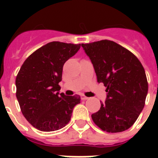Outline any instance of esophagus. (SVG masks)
<instances>
[{"instance_id":"1","label":"esophagus","mask_w":158,"mask_h":158,"mask_svg":"<svg viewBox=\"0 0 158 158\" xmlns=\"http://www.w3.org/2000/svg\"><path fill=\"white\" fill-rule=\"evenodd\" d=\"M81 99L82 100H87V99H89V98L86 96H84V95H81Z\"/></svg>"}]
</instances>
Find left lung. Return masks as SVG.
<instances>
[{
  "instance_id": "obj_1",
  "label": "left lung",
  "mask_w": 158,
  "mask_h": 158,
  "mask_svg": "<svg viewBox=\"0 0 158 158\" xmlns=\"http://www.w3.org/2000/svg\"><path fill=\"white\" fill-rule=\"evenodd\" d=\"M91 60L98 83L106 87L107 98L92 115L95 125L108 133L132 126L145 105L148 90L144 68L136 56L115 42L82 43Z\"/></svg>"
}]
</instances>
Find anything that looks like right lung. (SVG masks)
I'll list each match as a JSON object with an SVG mask.
<instances>
[{"mask_svg":"<svg viewBox=\"0 0 158 158\" xmlns=\"http://www.w3.org/2000/svg\"><path fill=\"white\" fill-rule=\"evenodd\" d=\"M81 44L52 42L33 52L15 79L21 111L33 127L45 132L58 130L69 122L80 97L59 94L63 65Z\"/></svg>","mask_w":158,"mask_h":158,"instance_id":"obj_1","label":"right lung"}]
</instances>
